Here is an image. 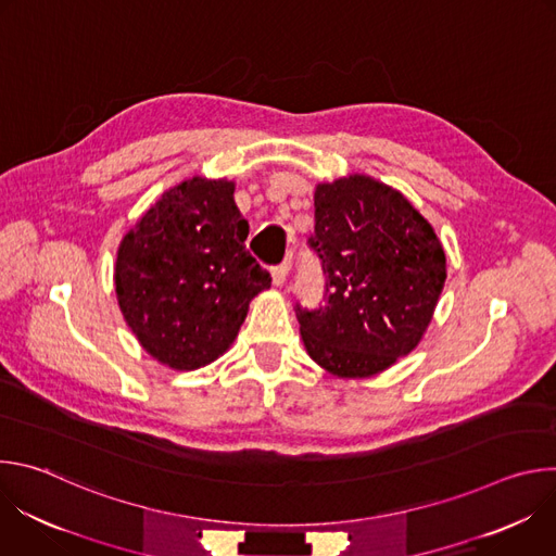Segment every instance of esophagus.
I'll return each mask as SVG.
<instances>
[{"mask_svg": "<svg viewBox=\"0 0 556 556\" xmlns=\"http://www.w3.org/2000/svg\"><path fill=\"white\" fill-rule=\"evenodd\" d=\"M288 270H290V260H286V262L279 264V266H273V268H270L273 283H275V286H281V283L286 281V277H288Z\"/></svg>", "mask_w": 556, "mask_h": 556, "instance_id": "esophagus-1", "label": "esophagus"}]
</instances>
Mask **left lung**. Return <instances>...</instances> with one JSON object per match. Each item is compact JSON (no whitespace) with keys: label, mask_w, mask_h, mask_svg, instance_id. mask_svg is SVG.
<instances>
[{"label":"left lung","mask_w":556,"mask_h":556,"mask_svg":"<svg viewBox=\"0 0 556 556\" xmlns=\"http://www.w3.org/2000/svg\"><path fill=\"white\" fill-rule=\"evenodd\" d=\"M307 247L326 275L324 305H294L312 361L341 378H365L420 343L446 257L401 191L367 176L319 185Z\"/></svg>","instance_id":"left-lung-1"}]
</instances>
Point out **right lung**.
Here are the masks:
<instances>
[{
	"label": "right lung",
	"instance_id": "1",
	"mask_svg": "<svg viewBox=\"0 0 556 556\" xmlns=\"http://www.w3.org/2000/svg\"><path fill=\"white\" fill-rule=\"evenodd\" d=\"M232 191V182L206 178L169 189L118 249L114 281L125 321L174 369L222 356L251 299L270 286V273L247 251L249 222Z\"/></svg>",
	"mask_w": 556,
	"mask_h": 556
}]
</instances>
